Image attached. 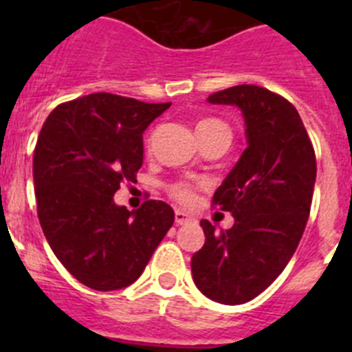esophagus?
<instances>
[{
	"label": "esophagus",
	"mask_w": 352,
	"mask_h": 352,
	"mask_svg": "<svg viewBox=\"0 0 352 352\" xmlns=\"http://www.w3.org/2000/svg\"><path fill=\"white\" fill-rule=\"evenodd\" d=\"M174 222L178 223V226H185V223L192 222V217L188 213H185V211L176 210V213H174Z\"/></svg>",
	"instance_id": "1"
}]
</instances>
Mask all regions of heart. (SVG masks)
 Returning a JSON list of instances; mask_svg holds the SVG:
<instances>
[{
	"mask_svg": "<svg viewBox=\"0 0 352 352\" xmlns=\"http://www.w3.org/2000/svg\"><path fill=\"white\" fill-rule=\"evenodd\" d=\"M211 129H227V126L219 120L199 121L197 130H211ZM170 195H173L176 201H179V203L190 204L195 201V188L192 185H188V183H176V185L170 186Z\"/></svg>",
	"mask_w": 352,
	"mask_h": 352,
	"instance_id": "obj_1",
	"label": "heart"
}]
</instances>
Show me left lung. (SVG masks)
<instances>
[{
    "instance_id": "8db88e82",
    "label": "left lung",
    "mask_w": 352,
    "mask_h": 352,
    "mask_svg": "<svg viewBox=\"0 0 352 352\" xmlns=\"http://www.w3.org/2000/svg\"><path fill=\"white\" fill-rule=\"evenodd\" d=\"M236 105L245 120V149L213 195L234 226L217 231L201 220L206 241L192 256V276L204 296L241 305L284 272L303 236L316 185V153L291 102L270 89L239 84L208 96Z\"/></svg>"
}]
</instances>
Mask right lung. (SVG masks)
<instances>
[{"label": "right lung", "mask_w": 352, "mask_h": 352, "mask_svg": "<svg viewBox=\"0 0 352 352\" xmlns=\"http://www.w3.org/2000/svg\"><path fill=\"white\" fill-rule=\"evenodd\" d=\"M170 104L93 93L61 104L40 130L33 157L36 211L54 256L80 284L116 291L144 272L174 222L164 201L129 211L114 203L135 182L142 133Z\"/></svg>", "instance_id": "obj_1"}]
</instances>
